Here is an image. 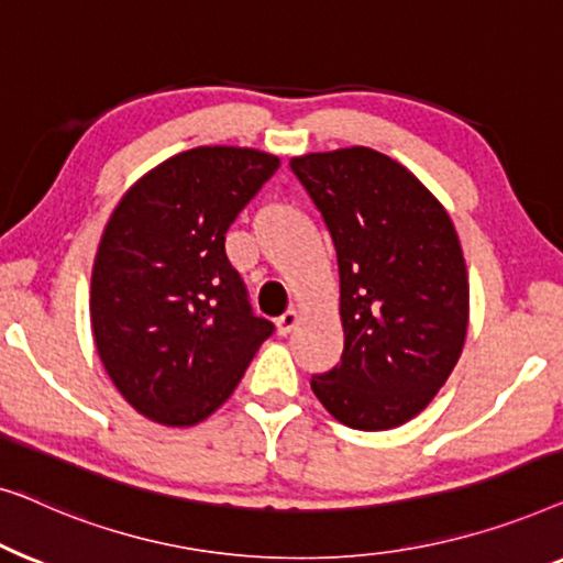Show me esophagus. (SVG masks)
<instances>
[{"mask_svg":"<svg viewBox=\"0 0 563 563\" xmlns=\"http://www.w3.org/2000/svg\"><path fill=\"white\" fill-rule=\"evenodd\" d=\"M300 319V313L296 311V308H290V311H285L280 319H278V334L280 336H288L292 329H296V323Z\"/></svg>","mask_w":563,"mask_h":563,"instance_id":"esophagus-1","label":"esophagus"}]
</instances>
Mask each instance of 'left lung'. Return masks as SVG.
Wrapping results in <instances>:
<instances>
[{"label":"left lung","mask_w":563,"mask_h":563,"mask_svg":"<svg viewBox=\"0 0 563 563\" xmlns=\"http://www.w3.org/2000/svg\"><path fill=\"white\" fill-rule=\"evenodd\" d=\"M339 263L342 362L311 377L339 423L387 431L416 418L462 357L470 280L449 213L393 157L369 147L292 157Z\"/></svg>","instance_id":"8db88e82"}]
</instances>
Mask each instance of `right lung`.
I'll use <instances>...</instances> for the list:
<instances>
[{"label":"right lung","mask_w":563,"mask_h":563,"mask_svg":"<svg viewBox=\"0 0 563 563\" xmlns=\"http://www.w3.org/2000/svg\"><path fill=\"white\" fill-rule=\"evenodd\" d=\"M278 168L263 150L194 147L145 173L109 217L91 331L114 387L150 421L201 423L273 334L252 313L224 234Z\"/></svg>","instance_id":"obj_1"}]
</instances>
